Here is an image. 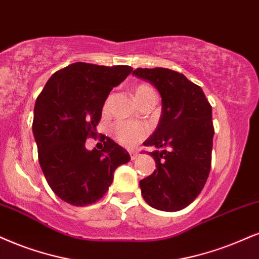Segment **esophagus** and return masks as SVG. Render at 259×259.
Segmentation results:
<instances>
[{"label": "esophagus", "instance_id": "1", "mask_svg": "<svg viewBox=\"0 0 259 259\" xmlns=\"http://www.w3.org/2000/svg\"><path fill=\"white\" fill-rule=\"evenodd\" d=\"M130 155H131V159H132V161H135V159L138 158V156H139L138 152H136V151H132Z\"/></svg>", "mask_w": 259, "mask_h": 259}]
</instances>
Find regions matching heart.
Listing matches in <instances>:
<instances>
[{
  "mask_svg": "<svg viewBox=\"0 0 259 259\" xmlns=\"http://www.w3.org/2000/svg\"><path fill=\"white\" fill-rule=\"evenodd\" d=\"M133 96L139 105H142L150 98H156L155 91L148 84H138L133 89ZM111 135L119 144L124 148L132 149L142 142L148 136V128L144 124L127 122V121H117L111 127Z\"/></svg>",
  "mask_w": 259,
  "mask_h": 259,
  "instance_id": "1",
  "label": "heart"
}]
</instances>
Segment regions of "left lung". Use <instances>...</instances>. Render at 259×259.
I'll return each instance as SVG.
<instances>
[{"label":"left lung","instance_id":"left-lung-1","mask_svg":"<svg viewBox=\"0 0 259 259\" xmlns=\"http://www.w3.org/2000/svg\"><path fill=\"white\" fill-rule=\"evenodd\" d=\"M133 74L151 82L162 97L157 128L144 142L156 169L140 180L143 198L162 211H179L202 192L211 168L212 110L199 86L168 68H137Z\"/></svg>","mask_w":259,"mask_h":259}]
</instances>
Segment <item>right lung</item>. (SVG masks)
Segmentation results:
<instances>
[{
    "mask_svg": "<svg viewBox=\"0 0 259 259\" xmlns=\"http://www.w3.org/2000/svg\"><path fill=\"white\" fill-rule=\"evenodd\" d=\"M132 71L130 66L75 62L54 73L37 97L32 132L38 159L48 185L63 202L96 203L113 183L115 169L130 162L128 152L108 137L102 150L89 151L85 142L97 136L108 95Z\"/></svg>",
    "mask_w": 259,
    "mask_h": 259,
    "instance_id": "add662e5",
    "label": "right lung"
}]
</instances>
